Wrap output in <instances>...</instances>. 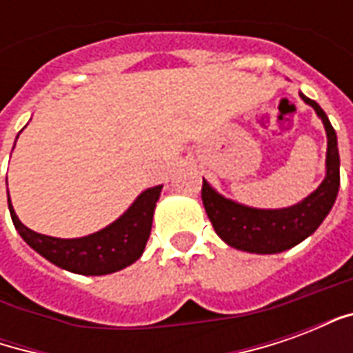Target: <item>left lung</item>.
<instances>
[{
    "label": "left lung",
    "mask_w": 353,
    "mask_h": 353,
    "mask_svg": "<svg viewBox=\"0 0 353 353\" xmlns=\"http://www.w3.org/2000/svg\"><path fill=\"white\" fill-rule=\"evenodd\" d=\"M308 105L316 109L327 130V176L318 191H314L295 206L283 210H255L223 199L202 181V202L215 232L230 245L250 253H280L293 248L318 229L331 212L339 185H341V159L336 147V134L325 111L310 98L301 94Z\"/></svg>",
    "instance_id": "left-lung-1"
}]
</instances>
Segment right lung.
Wrapping results in <instances>:
<instances>
[{
  "instance_id": "right-lung-1",
  "label": "right lung",
  "mask_w": 353,
  "mask_h": 353,
  "mask_svg": "<svg viewBox=\"0 0 353 353\" xmlns=\"http://www.w3.org/2000/svg\"><path fill=\"white\" fill-rule=\"evenodd\" d=\"M161 189L162 187L159 185L141 192L130 210L113 225H109L100 232H94L90 236L73 238V240L45 236L28 229L14 214L11 200H9V212L20 236L35 252L41 253L45 259L70 272L101 276V274L117 272L139 259L151 234L154 204L159 200Z\"/></svg>"
}]
</instances>
